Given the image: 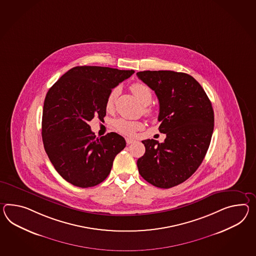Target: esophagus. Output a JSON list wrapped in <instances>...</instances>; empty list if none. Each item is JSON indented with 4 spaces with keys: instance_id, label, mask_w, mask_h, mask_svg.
Here are the masks:
<instances>
[{
    "instance_id": "obj_1",
    "label": "esophagus",
    "mask_w": 256,
    "mask_h": 256,
    "mask_svg": "<svg viewBox=\"0 0 256 256\" xmlns=\"http://www.w3.org/2000/svg\"><path fill=\"white\" fill-rule=\"evenodd\" d=\"M126 144H132V142H135V140L130 138H126Z\"/></svg>"
}]
</instances>
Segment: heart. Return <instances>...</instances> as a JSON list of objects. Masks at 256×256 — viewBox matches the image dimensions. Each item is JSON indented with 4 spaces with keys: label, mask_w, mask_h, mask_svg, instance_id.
<instances>
[{
    "label": "heart",
    "mask_w": 256,
    "mask_h": 256,
    "mask_svg": "<svg viewBox=\"0 0 256 256\" xmlns=\"http://www.w3.org/2000/svg\"><path fill=\"white\" fill-rule=\"evenodd\" d=\"M130 90L133 94L136 96L138 100H140V102L146 106L144 107V112L147 114H150L152 109L149 106H147V104H149L152 99V94L150 88L144 83L137 82V83H134L131 85ZM118 94V88H112V90L110 92V94L107 97V100H106V109L107 110H112ZM114 126L116 130L120 133H122L124 135H132L134 131L142 126V123L120 118L114 121Z\"/></svg>",
    "instance_id": "1"
}]
</instances>
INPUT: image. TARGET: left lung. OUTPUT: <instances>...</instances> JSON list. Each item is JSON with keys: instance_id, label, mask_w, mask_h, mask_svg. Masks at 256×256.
<instances>
[{"instance_id": "obj_1", "label": "left lung", "mask_w": 256, "mask_h": 256, "mask_svg": "<svg viewBox=\"0 0 256 256\" xmlns=\"http://www.w3.org/2000/svg\"><path fill=\"white\" fill-rule=\"evenodd\" d=\"M138 78L159 100L162 144L145 140L138 173L152 185L174 187L194 174L206 156L214 130V110L204 90L192 76L169 70L142 71Z\"/></svg>"}]
</instances>
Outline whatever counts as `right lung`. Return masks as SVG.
I'll return each mask as SVG.
<instances>
[{
	"instance_id": "right-lung-1",
	"label": "right lung",
	"mask_w": 256,
	"mask_h": 256,
	"mask_svg": "<svg viewBox=\"0 0 256 256\" xmlns=\"http://www.w3.org/2000/svg\"><path fill=\"white\" fill-rule=\"evenodd\" d=\"M134 70L104 66H76L57 80L44 100L42 135L50 162L64 180L80 188L106 180L114 157L126 147L116 132L96 138L88 124L104 119L106 100Z\"/></svg>"
}]
</instances>
